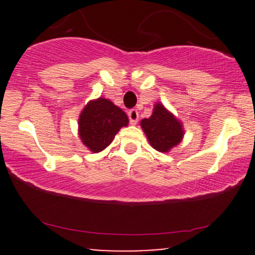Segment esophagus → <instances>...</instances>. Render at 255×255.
Instances as JSON below:
<instances>
[{"instance_id":"esophagus-1","label":"esophagus","mask_w":255,"mask_h":255,"mask_svg":"<svg viewBox=\"0 0 255 255\" xmlns=\"http://www.w3.org/2000/svg\"><path fill=\"white\" fill-rule=\"evenodd\" d=\"M128 118H129L130 125H136L137 120H139V113L136 109H131L128 111Z\"/></svg>"}]
</instances>
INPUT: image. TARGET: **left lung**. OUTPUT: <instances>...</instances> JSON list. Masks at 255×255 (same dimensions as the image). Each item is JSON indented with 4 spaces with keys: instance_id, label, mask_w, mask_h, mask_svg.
I'll list each match as a JSON object with an SVG mask.
<instances>
[{
    "instance_id": "left-lung-1",
    "label": "left lung",
    "mask_w": 255,
    "mask_h": 255,
    "mask_svg": "<svg viewBox=\"0 0 255 255\" xmlns=\"http://www.w3.org/2000/svg\"><path fill=\"white\" fill-rule=\"evenodd\" d=\"M140 126L150 145L159 152L170 151L180 144L184 134L182 124L160 103L154 105L152 115L142 120Z\"/></svg>"
}]
</instances>
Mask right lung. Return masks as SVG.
I'll return each mask as SVG.
<instances>
[{
	"label": "right lung",
	"mask_w": 255,
	"mask_h": 255,
	"mask_svg": "<svg viewBox=\"0 0 255 255\" xmlns=\"http://www.w3.org/2000/svg\"><path fill=\"white\" fill-rule=\"evenodd\" d=\"M128 122L125 111L109 99H95L86 104L79 116V136L91 152L97 153L113 142L116 133Z\"/></svg>",
	"instance_id": "right-lung-1"
}]
</instances>
